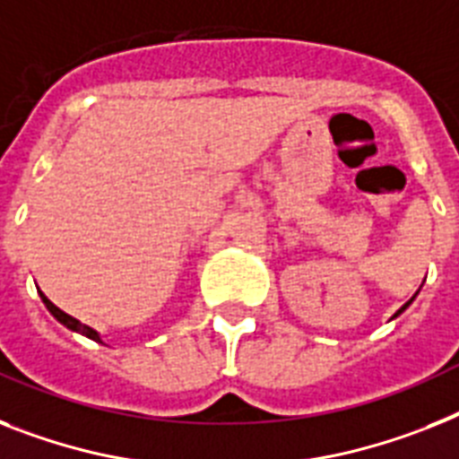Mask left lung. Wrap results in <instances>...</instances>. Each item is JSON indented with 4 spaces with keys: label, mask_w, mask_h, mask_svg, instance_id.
Returning <instances> with one entry per match:
<instances>
[{
    "label": "left lung",
    "mask_w": 459,
    "mask_h": 459,
    "mask_svg": "<svg viewBox=\"0 0 459 459\" xmlns=\"http://www.w3.org/2000/svg\"><path fill=\"white\" fill-rule=\"evenodd\" d=\"M415 295H418V293H415ZM415 295H412V298H411V300H408V302H406V305H403V307H401V309H399V312H396V314H394V316H392V319H396V316H399V314H401V312H406V309H408V305H411V302H412V300H415Z\"/></svg>",
    "instance_id": "1"
}]
</instances>
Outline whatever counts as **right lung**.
<instances>
[{"label": "right lung", "instance_id": "obj_1", "mask_svg": "<svg viewBox=\"0 0 459 459\" xmlns=\"http://www.w3.org/2000/svg\"><path fill=\"white\" fill-rule=\"evenodd\" d=\"M39 298H41V302H44V305H47L48 312H51L53 316H56V319L60 321V324L65 325V328H70V331H74V333H82V335H86V338H89V340H96V342H100V344H102L100 333L93 331V328H89V325L82 324V321H77V319H74V316H70V314H65V312H63V309H58V307L53 305V302L48 300L47 295L41 293V290H39Z\"/></svg>", "mask_w": 459, "mask_h": 459}]
</instances>
